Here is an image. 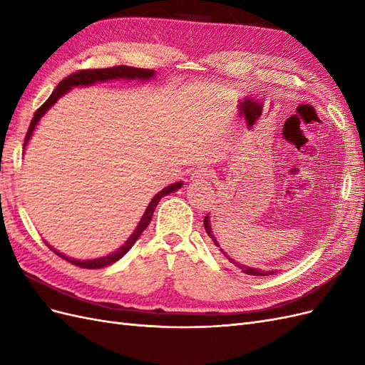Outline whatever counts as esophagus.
I'll return each instance as SVG.
<instances>
[{
    "mask_svg": "<svg viewBox=\"0 0 365 365\" xmlns=\"http://www.w3.org/2000/svg\"><path fill=\"white\" fill-rule=\"evenodd\" d=\"M210 178H212V172H210V170L205 169V168L196 169V170H193V173H192V180H193V181H205V180H210Z\"/></svg>",
    "mask_w": 365,
    "mask_h": 365,
    "instance_id": "1",
    "label": "esophagus"
}]
</instances>
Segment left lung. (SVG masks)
Listing matches in <instances>:
<instances>
[{
  "instance_id": "1",
  "label": "left lung",
  "mask_w": 365,
  "mask_h": 365,
  "mask_svg": "<svg viewBox=\"0 0 365 365\" xmlns=\"http://www.w3.org/2000/svg\"><path fill=\"white\" fill-rule=\"evenodd\" d=\"M204 228H205V231H207V235L212 237V240L215 242V245L216 247H219V244H217V240H216V237H215V235H213V231H212V225H210V217H208V215L204 217ZM220 252L224 254V256L233 263V264H236L237 268H240L242 269V272H245V274H248V275H271V274H274L275 271H262V269H257V268H250V267H245V264H240V263H237V262H235L233 259H231L230 256H227V252L224 251V250H220Z\"/></svg>"
}]
</instances>
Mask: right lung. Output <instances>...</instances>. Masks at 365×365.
Returning a JSON list of instances; mask_svg holds the SVG:
<instances>
[{
	"mask_svg": "<svg viewBox=\"0 0 365 365\" xmlns=\"http://www.w3.org/2000/svg\"><path fill=\"white\" fill-rule=\"evenodd\" d=\"M155 77V71L153 70H146V68H134V67H126V65H118V67H111V68H98V70H81V71H76L73 74H70L68 77H65V79L56 86V90H54L51 93V96L47 98V102L43 103L38 111L35 113V115H33L31 121H30V126H29V130H27V135H26V140H24V149L27 146V143L30 140V137L33 135V130H35L36 125L39 123L41 117L46 114L48 109L56 103L59 98L67 94L71 88L74 86H88V85H94L97 82H106V81H114V79H126V81H149V79H153ZM182 182H175V184H170L168 187H164V189L161 192H158L155 196L152 197V201L149 202L148 208L145 215L141 216V220L138 222L137 228L134 233L130 235V237L125 242V245L118 248L117 251H114L113 254H109V256H105V257H98V259H93V260H77V259H71V257H67L63 256L62 252L56 251L53 247H50L47 242L46 245L58 254L59 257L65 259L67 262L76 264V267H81V268H86V269H98V268H105L108 267V264H113L114 262H117L118 259H121L125 256V254L134 247V244L137 242V239L141 236L143 231L146 230V227L150 224L152 220V215L153 212H155V208L160 202V200L163 196L169 195L172 192H176L178 189H181Z\"/></svg>",
	"mask_w": 365,
	"mask_h": 365,
	"instance_id": "right-lung-1",
	"label": "right lung"
}]
</instances>
